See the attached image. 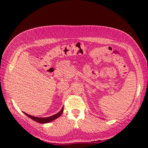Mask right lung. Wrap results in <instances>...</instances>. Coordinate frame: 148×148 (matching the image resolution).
<instances>
[{
  "label": "right lung",
  "mask_w": 148,
  "mask_h": 148,
  "mask_svg": "<svg viewBox=\"0 0 148 148\" xmlns=\"http://www.w3.org/2000/svg\"><path fill=\"white\" fill-rule=\"evenodd\" d=\"M63 109L64 108H62L61 111L58 112V113L53 115V116H52L48 117H34V116H30V115L25 113V112H24V114H25L26 116H28L29 117H30V118L32 119V120H34V121H36L38 123H49V122H51L52 121H53V120H55L57 118H58L59 117L61 116L62 113V112H63Z\"/></svg>",
  "instance_id": "obj_1"
}]
</instances>
